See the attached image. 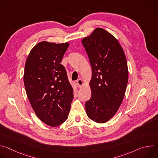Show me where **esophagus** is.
Masks as SVG:
<instances>
[{"label": "esophagus", "instance_id": "esophagus-1", "mask_svg": "<svg viewBox=\"0 0 158 158\" xmlns=\"http://www.w3.org/2000/svg\"><path fill=\"white\" fill-rule=\"evenodd\" d=\"M77 85L79 86V87H81L83 84H84V82L82 81V80L81 79H79L77 81Z\"/></svg>", "mask_w": 158, "mask_h": 158}]
</instances>
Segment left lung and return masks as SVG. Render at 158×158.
I'll return each instance as SVG.
<instances>
[{
    "label": "left lung",
    "mask_w": 158,
    "mask_h": 158,
    "mask_svg": "<svg viewBox=\"0 0 158 158\" xmlns=\"http://www.w3.org/2000/svg\"><path fill=\"white\" fill-rule=\"evenodd\" d=\"M92 67L91 98L85 104L87 116L98 123L113 117L119 108L128 81L124 51L107 31L96 28L82 40Z\"/></svg>",
    "instance_id": "left-lung-1"
}]
</instances>
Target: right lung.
Masks as SVG:
<instances>
[{
    "instance_id": "obj_1",
    "label": "right lung",
    "mask_w": 158,
    "mask_h": 158,
    "mask_svg": "<svg viewBox=\"0 0 158 158\" xmlns=\"http://www.w3.org/2000/svg\"><path fill=\"white\" fill-rule=\"evenodd\" d=\"M68 42L38 43L25 64L24 82L29 101L37 116L50 126H58L68 118L74 98L65 67L60 64Z\"/></svg>"
}]
</instances>
